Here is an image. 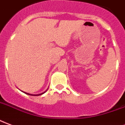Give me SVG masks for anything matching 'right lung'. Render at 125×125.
<instances>
[{"instance_id": "1", "label": "right lung", "mask_w": 125, "mask_h": 125, "mask_svg": "<svg viewBox=\"0 0 125 125\" xmlns=\"http://www.w3.org/2000/svg\"><path fill=\"white\" fill-rule=\"evenodd\" d=\"M47 89L46 90V91H44V92H43V93H40V94H32L27 93H25V92H23V91H22V92H23L24 93L27 94H29V95H32V96H39V95H41V94H43V93H45V92H46V91H47Z\"/></svg>"}]
</instances>
